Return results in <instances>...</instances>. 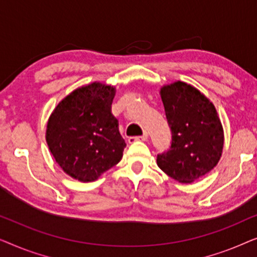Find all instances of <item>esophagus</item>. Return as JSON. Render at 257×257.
I'll return each instance as SVG.
<instances>
[{"instance_id":"obj_1","label":"esophagus","mask_w":257,"mask_h":257,"mask_svg":"<svg viewBox=\"0 0 257 257\" xmlns=\"http://www.w3.org/2000/svg\"><path fill=\"white\" fill-rule=\"evenodd\" d=\"M147 138H149V135H147V133H144L143 136H139V137H130L128 143L133 144L136 142H146Z\"/></svg>"}]
</instances>
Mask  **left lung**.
I'll return each instance as SVG.
<instances>
[{
	"instance_id": "left-lung-1",
	"label": "left lung",
	"mask_w": 257,
	"mask_h": 257,
	"mask_svg": "<svg viewBox=\"0 0 257 257\" xmlns=\"http://www.w3.org/2000/svg\"><path fill=\"white\" fill-rule=\"evenodd\" d=\"M172 140L157 164L168 177L189 184L212 171L223 149V130L214 105L184 82L160 91Z\"/></svg>"
}]
</instances>
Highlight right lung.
I'll return each instance as SVG.
<instances>
[{
  "label": "right lung",
  "instance_id": "right-lung-1",
  "mask_svg": "<svg viewBox=\"0 0 257 257\" xmlns=\"http://www.w3.org/2000/svg\"><path fill=\"white\" fill-rule=\"evenodd\" d=\"M114 87L100 83L79 87L50 115L47 143L66 174L89 182L117 165L126 147L111 113Z\"/></svg>",
  "mask_w": 257,
  "mask_h": 257
}]
</instances>
